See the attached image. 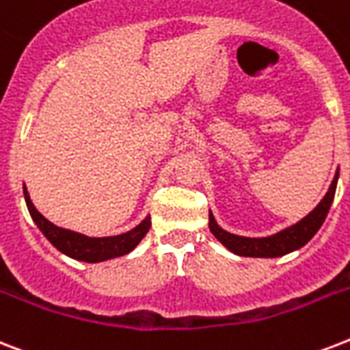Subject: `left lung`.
<instances>
[{"label":"left lung","mask_w":350,"mask_h":350,"mask_svg":"<svg viewBox=\"0 0 350 350\" xmlns=\"http://www.w3.org/2000/svg\"><path fill=\"white\" fill-rule=\"evenodd\" d=\"M338 176H340V172H336L329 191L323 196V200L317 204L316 209L308 213L301 222L293 224L292 228L284 229L281 233L271 234V237H266V239L237 237V234H231L228 231H224L222 228H218L217 220L209 213L211 233L215 234L229 252L237 253L240 257H281V255H286L293 250H299L317 233V229L321 228V224L325 222L327 213H329L330 205H332V200H334Z\"/></svg>","instance_id":"left-lung-1"}]
</instances>
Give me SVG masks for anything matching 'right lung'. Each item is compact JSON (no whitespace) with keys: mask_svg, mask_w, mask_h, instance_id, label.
I'll return each instance as SVG.
<instances>
[{"mask_svg":"<svg viewBox=\"0 0 350 350\" xmlns=\"http://www.w3.org/2000/svg\"><path fill=\"white\" fill-rule=\"evenodd\" d=\"M23 194H25L27 207L31 217L40 228V231L45 234V239L49 240L53 246L57 247L58 252L66 253L68 257L77 258V260H84V262H100V260H108V258L121 257L126 255L139 244L143 237L148 233L150 229V217H146L143 222L133 228L128 233L117 234V237H103V239H92V237H84V234L75 233L69 229L57 228L55 224H51L47 218L40 215V211L33 205L29 193L23 187Z\"/></svg>","mask_w":350,"mask_h":350,"instance_id":"obj_1","label":"right lung"}]
</instances>
